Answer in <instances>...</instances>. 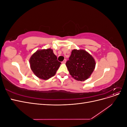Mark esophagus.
<instances>
[{"label": "esophagus", "instance_id": "esophagus-1", "mask_svg": "<svg viewBox=\"0 0 127 127\" xmlns=\"http://www.w3.org/2000/svg\"><path fill=\"white\" fill-rule=\"evenodd\" d=\"M66 63V59H64V61L62 62L63 64H65Z\"/></svg>", "mask_w": 127, "mask_h": 127}]
</instances>
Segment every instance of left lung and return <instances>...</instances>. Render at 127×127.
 Listing matches in <instances>:
<instances>
[{
    "label": "left lung",
    "mask_w": 127,
    "mask_h": 127,
    "mask_svg": "<svg viewBox=\"0 0 127 127\" xmlns=\"http://www.w3.org/2000/svg\"><path fill=\"white\" fill-rule=\"evenodd\" d=\"M95 61L84 50L74 49L66 65L72 77L84 81L90 77L95 67Z\"/></svg>",
    "instance_id": "1"
}]
</instances>
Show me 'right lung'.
I'll return each instance as SVG.
<instances>
[{
    "label": "right lung",
    "mask_w": 127,
    "mask_h": 127,
    "mask_svg": "<svg viewBox=\"0 0 127 127\" xmlns=\"http://www.w3.org/2000/svg\"><path fill=\"white\" fill-rule=\"evenodd\" d=\"M30 67L40 79L47 80L55 76L61 63L51 49L37 50L30 59Z\"/></svg>",
    "instance_id": "add662e5"
}]
</instances>
